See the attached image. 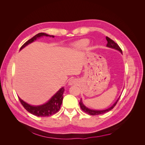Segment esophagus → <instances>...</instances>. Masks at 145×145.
I'll return each instance as SVG.
<instances>
[{
    "mask_svg": "<svg viewBox=\"0 0 145 145\" xmlns=\"http://www.w3.org/2000/svg\"><path fill=\"white\" fill-rule=\"evenodd\" d=\"M77 83V80H76V79H74V78H73V79L69 80V82H68V85H76Z\"/></svg>",
    "mask_w": 145,
    "mask_h": 145,
    "instance_id": "1",
    "label": "esophagus"
}]
</instances>
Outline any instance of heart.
Here are the masks:
<instances>
[{"instance_id":"1","label":"heart","mask_w":145,"mask_h":145,"mask_svg":"<svg viewBox=\"0 0 145 145\" xmlns=\"http://www.w3.org/2000/svg\"><path fill=\"white\" fill-rule=\"evenodd\" d=\"M89 40L87 39H83V40H81L78 42L77 46L80 48H85L89 45Z\"/></svg>"}]
</instances>
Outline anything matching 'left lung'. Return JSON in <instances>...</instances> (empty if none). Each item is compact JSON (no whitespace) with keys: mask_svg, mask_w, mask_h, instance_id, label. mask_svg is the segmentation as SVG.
<instances>
[{"mask_svg":"<svg viewBox=\"0 0 145 145\" xmlns=\"http://www.w3.org/2000/svg\"><path fill=\"white\" fill-rule=\"evenodd\" d=\"M106 40L108 42L106 46L109 47V48H114V49H116V50H117L118 51H119L120 52H121V53H122V51L121 50V48H120L119 46L118 45L117 43H116L114 41L112 40V39H111L110 38L108 37H106ZM119 99H120V97L118 99V100L116 101V103L114 104L111 107H110V108L107 109H105V110H102V111L93 110V109H90L89 108H86L85 106V105L83 104L82 100H80V102H79V104H80V106L81 109L85 112L88 114H89L91 116H97V115L103 114H104V113H106V112H108L109 111H111V109H112L114 108V106L116 105V104L118 102V100H119Z\"/></svg>","mask_w":145,"mask_h":145,"instance_id":"left-lung-1","label":"left lung"}]
</instances>
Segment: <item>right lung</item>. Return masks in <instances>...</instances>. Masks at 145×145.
Returning <instances> with one entry per match:
<instances>
[{"label":"right lung","mask_w":145,"mask_h":145,"mask_svg":"<svg viewBox=\"0 0 145 145\" xmlns=\"http://www.w3.org/2000/svg\"><path fill=\"white\" fill-rule=\"evenodd\" d=\"M42 36H52V37H54L53 36H50V35L43 33H39L26 42L21 46L20 50H21L25 46L28 45L29 43L36 40L37 38ZM64 91V88H62L54 96H52V97L47 103L44 105H40V106H31V105H29V104L25 102L24 101H23L19 97V99L21 104L22 105V106L26 110L31 114H32L37 117H48L54 114L59 111L63 99V94Z\"/></svg>","instance_id":"obj_1"}]
</instances>
